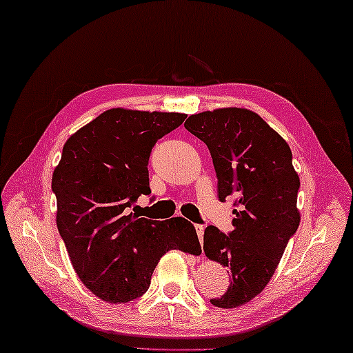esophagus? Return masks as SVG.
Segmentation results:
<instances>
[{"instance_id": "esophagus-1", "label": "esophagus", "mask_w": 353, "mask_h": 353, "mask_svg": "<svg viewBox=\"0 0 353 353\" xmlns=\"http://www.w3.org/2000/svg\"><path fill=\"white\" fill-rule=\"evenodd\" d=\"M195 232H197L199 240L202 241V240H203V232H205V227H203L202 224H195Z\"/></svg>"}]
</instances>
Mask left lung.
<instances>
[{"mask_svg":"<svg viewBox=\"0 0 353 353\" xmlns=\"http://www.w3.org/2000/svg\"><path fill=\"white\" fill-rule=\"evenodd\" d=\"M184 128L208 146L221 202L233 199V230L208 225L207 257L229 268L230 285L211 305L243 306L265 289L300 225L296 195L300 178L292 151L257 113L218 108L191 115Z\"/></svg>","mask_w":353,"mask_h":353,"instance_id":"left-lung-1","label":"left lung"}]
</instances>
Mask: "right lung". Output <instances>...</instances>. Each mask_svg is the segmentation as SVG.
<instances>
[{
	"instance_id": "obj_1",
	"label": "right lung",
	"mask_w": 353,
	"mask_h": 353,
	"mask_svg": "<svg viewBox=\"0 0 353 353\" xmlns=\"http://www.w3.org/2000/svg\"><path fill=\"white\" fill-rule=\"evenodd\" d=\"M184 118L112 108L63 146L52 178L58 232L75 273L101 300L117 305L142 296L170 249L200 252L189 221H153L131 211L140 195L151 194V150Z\"/></svg>"
}]
</instances>
